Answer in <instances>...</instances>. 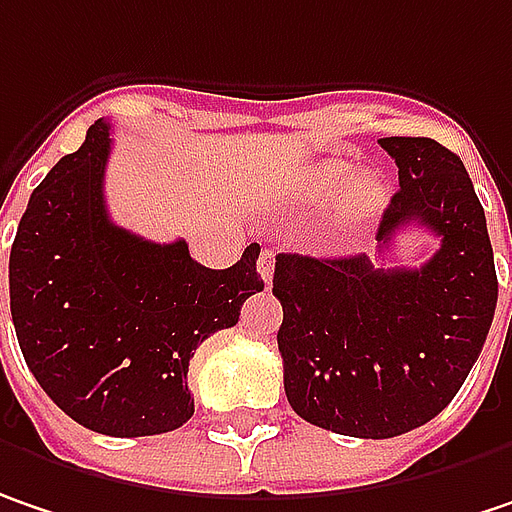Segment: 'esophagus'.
Segmentation results:
<instances>
[{
	"mask_svg": "<svg viewBox=\"0 0 512 512\" xmlns=\"http://www.w3.org/2000/svg\"><path fill=\"white\" fill-rule=\"evenodd\" d=\"M257 275L269 284L272 275H275V249H263L257 257Z\"/></svg>",
	"mask_w": 512,
	"mask_h": 512,
	"instance_id": "1",
	"label": "esophagus"
}]
</instances>
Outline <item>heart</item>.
I'll return each mask as SVG.
<instances>
[{
    "mask_svg": "<svg viewBox=\"0 0 512 512\" xmlns=\"http://www.w3.org/2000/svg\"><path fill=\"white\" fill-rule=\"evenodd\" d=\"M298 196L313 208H330L345 196V220L353 226L371 223L388 202V188L379 176L356 179V167L342 159H324L298 182Z\"/></svg>",
    "mask_w": 512,
    "mask_h": 512,
    "instance_id": "1",
    "label": "heart"
}]
</instances>
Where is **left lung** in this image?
Here are the masks:
<instances>
[{"label": "left lung", "mask_w": 512, "mask_h": 512, "mask_svg": "<svg viewBox=\"0 0 512 512\" xmlns=\"http://www.w3.org/2000/svg\"><path fill=\"white\" fill-rule=\"evenodd\" d=\"M400 191L376 231L429 228L440 249L423 266H374L368 255L275 257L284 307L278 350L286 400L336 435H406L452 403L487 342L498 281L484 208L464 162L435 138H379Z\"/></svg>", "instance_id": "8db88e82"}]
</instances>
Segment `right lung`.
<instances>
[{
	"label": "right lung",
	"mask_w": 512,
	"mask_h": 512,
	"mask_svg": "<svg viewBox=\"0 0 512 512\" xmlns=\"http://www.w3.org/2000/svg\"><path fill=\"white\" fill-rule=\"evenodd\" d=\"M109 124L34 188L11 246V316L28 371L75 423L112 437L173 432L194 417L188 365L263 289L260 246L205 269L188 243L118 228L104 202Z\"/></svg>",
	"instance_id": "add662e5"
}]
</instances>
